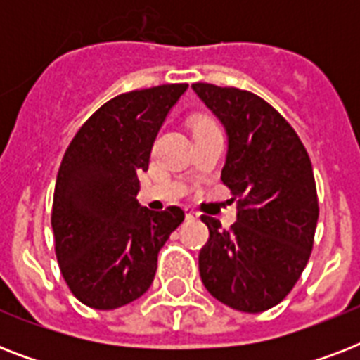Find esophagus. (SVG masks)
<instances>
[{
  "label": "esophagus",
  "instance_id": "34e87169",
  "mask_svg": "<svg viewBox=\"0 0 360 360\" xmlns=\"http://www.w3.org/2000/svg\"><path fill=\"white\" fill-rule=\"evenodd\" d=\"M185 217H186V220H194V219H198V213H194V211H191V209H186Z\"/></svg>",
  "mask_w": 360,
  "mask_h": 360
}]
</instances>
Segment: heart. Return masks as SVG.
Masks as SVG:
<instances>
[{"label":"heart","mask_w":360,"mask_h":360,"mask_svg":"<svg viewBox=\"0 0 360 360\" xmlns=\"http://www.w3.org/2000/svg\"><path fill=\"white\" fill-rule=\"evenodd\" d=\"M192 127L194 130H202V129H209V127H217L211 117H196V120H192Z\"/></svg>","instance_id":"b5f03b06"}]
</instances>
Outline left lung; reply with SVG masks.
I'll return each instance as SVG.
<instances>
[{
  "mask_svg": "<svg viewBox=\"0 0 360 360\" xmlns=\"http://www.w3.org/2000/svg\"><path fill=\"white\" fill-rule=\"evenodd\" d=\"M192 89L224 124L220 179L237 202L230 230L202 217L209 240L198 256L200 276L226 307L263 312L293 290L312 252L319 217L312 162L291 124L262 97L200 82Z\"/></svg>",
  "mask_w": 360,
  "mask_h": 360,
  "instance_id": "8db88e82",
  "label": "left lung"
}]
</instances>
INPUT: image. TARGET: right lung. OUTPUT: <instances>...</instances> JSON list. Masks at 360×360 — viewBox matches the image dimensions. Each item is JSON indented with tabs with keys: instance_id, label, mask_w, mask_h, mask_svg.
Segmentation results:
<instances>
[{
	"instance_id": "add662e5",
	"label": "right lung",
	"mask_w": 360,
	"mask_h": 360,
	"mask_svg": "<svg viewBox=\"0 0 360 360\" xmlns=\"http://www.w3.org/2000/svg\"><path fill=\"white\" fill-rule=\"evenodd\" d=\"M188 84L136 89L103 104L82 124L59 166L52 205L56 256L72 295L114 310L149 290L157 257L185 220L177 205L140 207L138 174Z\"/></svg>"
}]
</instances>
